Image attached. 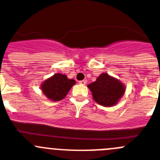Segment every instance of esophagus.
Masks as SVG:
<instances>
[{"label": "esophagus", "instance_id": "34e87169", "mask_svg": "<svg viewBox=\"0 0 160 160\" xmlns=\"http://www.w3.org/2000/svg\"><path fill=\"white\" fill-rule=\"evenodd\" d=\"M86 80H82V81L79 82V84L80 85H86Z\"/></svg>", "mask_w": 160, "mask_h": 160}]
</instances>
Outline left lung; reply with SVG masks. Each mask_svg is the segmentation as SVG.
I'll use <instances>...</instances> for the list:
<instances>
[{"label":"left lung","mask_w":160,"mask_h":160,"mask_svg":"<svg viewBox=\"0 0 160 160\" xmlns=\"http://www.w3.org/2000/svg\"><path fill=\"white\" fill-rule=\"evenodd\" d=\"M93 100L99 105L111 107L117 104L125 92V86L116 78L102 73L96 81L88 85Z\"/></svg>","instance_id":"obj_1"}]
</instances>
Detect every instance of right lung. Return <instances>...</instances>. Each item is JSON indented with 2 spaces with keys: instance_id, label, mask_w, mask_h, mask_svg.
<instances>
[{
  "instance_id": "add662e5",
  "label": "right lung",
  "mask_w": 160,
  "mask_h": 160,
  "mask_svg": "<svg viewBox=\"0 0 160 160\" xmlns=\"http://www.w3.org/2000/svg\"><path fill=\"white\" fill-rule=\"evenodd\" d=\"M74 84H76L75 80L68 78L65 74L58 73L43 81L40 88L43 94L49 100L58 102L67 96Z\"/></svg>"
}]
</instances>
